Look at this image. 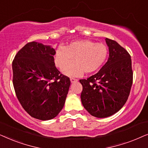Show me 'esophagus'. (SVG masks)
<instances>
[{
  "label": "esophagus",
  "mask_w": 148,
  "mask_h": 148,
  "mask_svg": "<svg viewBox=\"0 0 148 148\" xmlns=\"http://www.w3.org/2000/svg\"><path fill=\"white\" fill-rule=\"evenodd\" d=\"M70 81L71 82H76L78 81V79H76L74 78H70Z\"/></svg>",
  "instance_id": "1"
}]
</instances>
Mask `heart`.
I'll return each mask as SVG.
<instances>
[{"instance_id": "obj_1", "label": "heart", "mask_w": 148, "mask_h": 148, "mask_svg": "<svg viewBox=\"0 0 148 148\" xmlns=\"http://www.w3.org/2000/svg\"><path fill=\"white\" fill-rule=\"evenodd\" d=\"M108 49L105 44L96 43L89 40L72 41L66 47L60 46L54 55V62L63 69L73 58L75 62L64 69V74L70 76L89 74L97 72L104 64L108 58Z\"/></svg>"}]
</instances>
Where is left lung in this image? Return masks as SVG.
<instances>
[{
    "mask_svg": "<svg viewBox=\"0 0 148 148\" xmlns=\"http://www.w3.org/2000/svg\"><path fill=\"white\" fill-rule=\"evenodd\" d=\"M109 58L97 74L80 80L81 101L90 115L106 118L119 112L129 97L133 72L130 54L115 40L106 38Z\"/></svg>",
    "mask_w": 148,
    "mask_h": 148,
    "instance_id": "1",
    "label": "left lung"
}]
</instances>
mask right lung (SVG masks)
Masks as SVG:
<instances>
[{"mask_svg":"<svg viewBox=\"0 0 148 148\" xmlns=\"http://www.w3.org/2000/svg\"><path fill=\"white\" fill-rule=\"evenodd\" d=\"M54 49L27 43L12 63L13 84L23 109L34 119H53L64 107L70 80L55 66Z\"/></svg>","mask_w":148,"mask_h":148,"instance_id":"add662e5","label":"right lung"}]
</instances>
